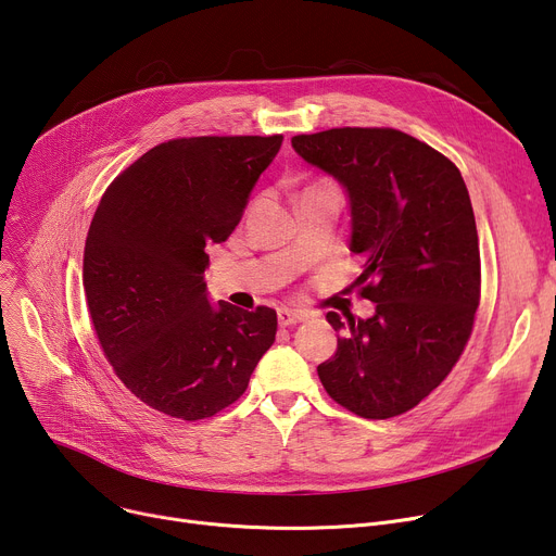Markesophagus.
Listing matches in <instances>:
<instances>
[{"instance_id": "esophagus-1", "label": "esophagus", "mask_w": 556, "mask_h": 556, "mask_svg": "<svg viewBox=\"0 0 556 556\" xmlns=\"http://www.w3.org/2000/svg\"><path fill=\"white\" fill-rule=\"evenodd\" d=\"M308 315L304 311H293V308H279L277 311V319L281 327H290V325H298V323H304Z\"/></svg>"}]
</instances>
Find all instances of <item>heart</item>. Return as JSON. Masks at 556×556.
<instances>
[{"mask_svg": "<svg viewBox=\"0 0 556 556\" xmlns=\"http://www.w3.org/2000/svg\"><path fill=\"white\" fill-rule=\"evenodd\" d=\"M323 185H327V182H315V185H308L306 189H311V187H323Z\"/></svg>", "mask_w": 556, "mask_h": 556, "instance_id": "1", "label": "heart"}]
</instances>
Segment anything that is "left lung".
I'll return each mask as SVG.
<instances>
[{
  "mask_svg": "<svg viewBox=\"0 0 556 556\" xmlns=\"http://www.w3.org/2000/svg\"><path fill=\"white\" fill-rule=\"evenodd\" d=\"M293 149L346 189L361 298L376 304L367 319L327 313L342 336L319 381L363 419L403 415L451 374L473 331L480 245L462 173L394 128L298 135Z\"/></svg>",
  "mask_w": 556,
  "mask_h": 556,
  "instance_id": "left-lung-1",
  "label": "left lung"
}]
</instances>
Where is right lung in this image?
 Returning <instances> with one entry per match:
<instances>
[{"mask_svg": "<svg viewBox=\"0 0 556 556\" xmlns=\"http://www.w3.org/2000/svg\"><path fill=\"white\" fill-rule=\"evenodd\" d=\"M273 137H182L132 162L87 231L83 288L105 358L153 410L198 421L237 401L275 342L277 313L210 304L207 248L239 225Z\"/></svg>", "mask_w": 556, "mask_h": 556, "instance_id": "right-lung-1", "label": "right lung"}]
</instances>
